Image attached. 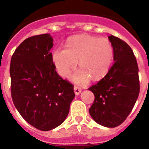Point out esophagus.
Returning a JSON list of instances; mask_svg holds the SVG:
<instances>
[{
	"label": "esophagus",
	"instance_id": "esophagus-1",
	"mask_svg": "<svg viewBox=\"0 0 149 149\" xmlns=\"http://www.w3.org/2000/svg\"><path fill=\"white\" fill-rule=\"evenodd\" d=\"M74 93H75L76 95H79L81 93V89L78 86H74Z\"/></svg>",
	"mask_w": 149,
	"mask_h": 149
}]
</instances>
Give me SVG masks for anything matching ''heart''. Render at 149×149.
Masks as SVG:
<instances>
[{"mask_svg": "<svg viewBox=\"0 0 149 149\" xmlns=\"http://www.w3.org/2000/svg\"><path fill=\"white\" fill-rule=\"evenodd\" d=\"M114 49L110 41L92 36L72 38L66 48H56L52 59L59 74L65 77L76 67L77 60L81 67L74 74L72 80L78 84H87L91 79L98 80L108 73L113 61Z\"/></svg>", "mask_w": 149, "mask_h": 149, "instance_id": "heart-1", "label": "heart"}]
</instances>
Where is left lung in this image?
Listing matches in <instances>:
<instances>
[{
  "mask_svg": "<svg viewBox=\"0 0 149 149\" xmlns=\"http://www.w3.org/2000/svg\"><path fill=\"white\" fill-rule=\"evenodd\" d=\"M114 63L108 73L89 88L95 95L89 114L94 121L107 127H115L125 120L139 93V68L131 47L113 35Z\"/></svg>",
  "mask_w": 149,
  "mask_h": 149,
  "instance_id": "left-lung-1",
  "label": "left lung"
}]
</instances>
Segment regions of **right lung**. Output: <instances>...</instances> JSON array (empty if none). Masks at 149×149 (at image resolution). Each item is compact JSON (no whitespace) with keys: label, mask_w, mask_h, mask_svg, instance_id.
<instances>
[{"label":"right lung","mask_w":149,"mask_h":149,"mask_svg":"<svg viewBox=\"0 0 149 149\" xmlns=\"http://www.w3.org/2000/svg\"><path fill=\"white\" fill-rule=\"evenodd\" d=\"M48 33L22 42L11 59L10 73L13 104L26 122L41 131H51L67 117L75 94L74 86L56 72Z\"/></svg>","instance_id":"1"}]
</instances>
